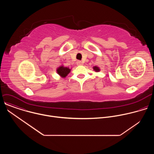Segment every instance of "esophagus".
Listing matches in <instances>:
<instances>
[{
	"instance_id": "34e87169",
	"label": "esophagus",
	"mask_w": 154,
	"mask_h": 154,
	"mask_svg": "<svg viewBox=\"0 0 154 154\" xmlns=\"http://www.w3.org/2000/svg\"><path fill=\"white\" fill-rule=\"evenodd\" d=\"M77 65H82V64H83V63H82V61L79 60V61H77Z\"/></svg>"
}]
</instances>
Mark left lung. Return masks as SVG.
I'll return each mask as SVG.
<instances>
[{
	"label": "left lung",
	"mask_w": 154,
	"mask_h": 154,
	"mask_svg": "<svg viewBox=\"0 0 154 154\" xmlns=\"http://www.w3.org/2000/svg\"><path fill=\"white\" fill-rule=\"evenodd\" d=\"M93 69H94L96 72H99V71H100L99 68L97 67V66H94V67H93Z\"/></svg>",
	"instance_id": "8db88e82"
}]
</instances>
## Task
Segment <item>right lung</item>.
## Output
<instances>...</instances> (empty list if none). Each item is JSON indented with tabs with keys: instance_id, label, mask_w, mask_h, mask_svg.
Here are the masks:
<instances>
[{
	"instance_id": "1",
	"label": "right lung",
	"mask_w": 154,
	"mask_h": 154,
	"mask_svg": "<svg viewBox=\"0 0 154 154\" xmlns=\"http://www.w3.org/2000/svg\"><path fill=\"white\" fill-rule=\"evenodd\" d=\"M57 73L61 77H65L66 76H67L68 74L70 72L71 69L69 68H65L63 66H60L57 69Z\"/></svg>"
}]
</instances>
